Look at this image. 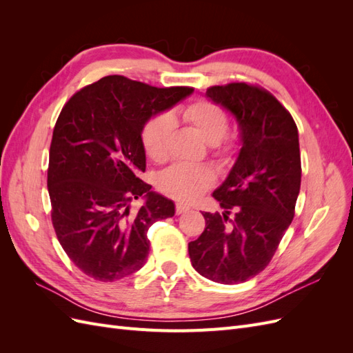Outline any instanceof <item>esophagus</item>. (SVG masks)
<instances>
[{
  "label": "esophagus",
  "mask_w": 353,
  "mask_h": 353,
  "mask_svg": "<svg viewBox=\"0 0 353 353\" xmlns=\"http://www.w3.org/2000/svg\"><path fill=\"white\" fill-rule=\"evenodd\" d=\"M187 210H190V206L184 205V203H176V205H175L176 215H179V213H184V212H187Z\"/></svg>",
  "instance_id": "obj_1"
}]
</instances>
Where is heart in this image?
<instances>
[{
  "label": "heart",
  "instance_id": "obj_1",
  "mask_svg": "<svg viewBox=\"0 0 353 353\" xmlns=\"http://www.w3.org/2000/svg\"><path fill=\"white\" fill-rule=\"evenodd\" d=\"M181 116L213 145H222V153H231L236 140L225 137L228 130V114L219 104L210 100H194L181 112ZM174 130L172 117L166 113L153 116L141 130V143L148 159L156 163L168 156V143ZM213 183V172L206 166L175 165L160 176L159 187L162 193L183 201L197 199Z\"/></svg>",
  "mask_w": 353,
  "mask_h": 353
}]
</instances>
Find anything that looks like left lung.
Returning a JSON list of instances; mask_svg holds the SVG:
<instances>
[{
  "label": "left lung",
  "mask_w": 353,
  "mask_h": 353,
  "mask_svg": "<svg viewBox=\"0 0 353 353\" xmlns=\"http://www.w3.org/2000/svg\"><path fill=\"white\" fill-rule=\"evenodd\" d=\"M208 97L237 117L243 147L213 197L223 213L203 212L206 228L188 243L193 268L221 284L262 272L294 216L302 165L297 126L274 95L256 83L213 85Z\"/></svg>",
  "instance_id": "left-lung-1"
}]
</instances>
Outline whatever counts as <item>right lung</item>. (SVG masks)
I'll return each mask as SVG.
<instances>
[{
  "mask_svg": "<svg viewBox=\"0 0 353 353\" xmlns=\"http://www.w3.org/2000/svg\"><path fill=\"white\" fill-rule=\"evenodd\" d=\"M193 91L110 74L63 105L47 170L51 221L63 250L85 275L112 283L134 274L148 256V228L174 216V203L140 179L145 170L141 130ZM141 195L146 205L131 211Z\"/></svg>",
  "mask_w": 353,
  "mask_h": 353,
  "instance_id": "add662e5",
  "label": "right lung"
}]
</instances>
